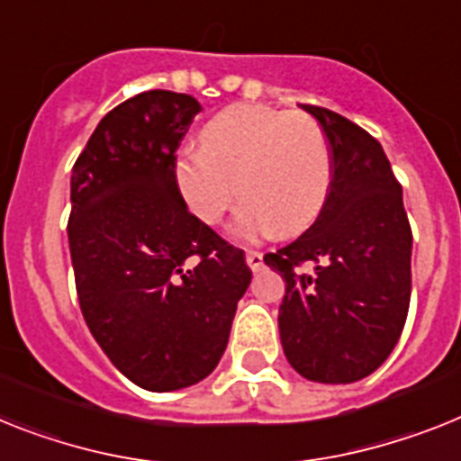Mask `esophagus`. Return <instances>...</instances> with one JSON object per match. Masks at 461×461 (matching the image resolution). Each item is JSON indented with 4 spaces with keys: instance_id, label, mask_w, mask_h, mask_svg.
<instances>
[{
    "instance_id": "obj_1",
    "label": "esophagus",
    "mask_w": 461,
    "mask_h": 461,
    "mask_svg": "<svg viewBox=\"0 0 461 461\" xmlns=\"http://www.w3.org/2000/svg\"><path fill=\"white\" fill-rule=\"evenodd\" d=\"M246 262H249V267L253 269V272H258L262 267V253H258V250H249L246 253Z\"/></svg>"
}]
</instances>
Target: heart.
<instances>
[{
  "label": "heart",
  "instance_id": "1",
  "mask_svg": "<svg viewBox=\"0 0 461 461\" xmlns=\"http://www.w3.org/2000/svg\"><path fill=\"white\" fill-rule=\"evenodd\" d=\"M201 145L176 158V183L201 222L218 224L237 201L231 234L255 241L314 222L330 192V145L316 119L267 105H231L201 131Z\"/></svg>",
  "mask_w": 461,
  "mask_h": 461
}]
</instances>
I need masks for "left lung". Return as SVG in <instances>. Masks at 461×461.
<instances>
[{"label":"left lung","mask_w":461,"mask_h":461,"mask_svg":"<svg viewBox=\"0 0 461 461\" xmlns=\"http://www.w3.org/2000/svg\"><path fill=\"white\" fill-rule=\"evenodd\" d=\"M303 110L330 145V192L316 222L265 265L285 281L278 332L290 366L312 382L349 384L380 368L403 332L412 231L380 142L338 112Z\"/></svg>","instance_id":"1"}]
</instances>
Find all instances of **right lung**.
I'll return each instance as SVG.
<instances>
[{"instance_id":"add662e5","label":"right lung","mask_w":461,"mask_h":461,"mask_svg":"<svg viewBox=\"0 0 461 461\" xmlns=\"http://www.w3.org/2000/svg\"><path fill=\"white\" fill-rule=\"evenodd\" d=\"M201 112L187 93L145 91L100 119L69 180L77 295L119 373L147 392L215 370L253 272L241 249L187 211L176 152Z\"/></svg>"}]
</instances>
